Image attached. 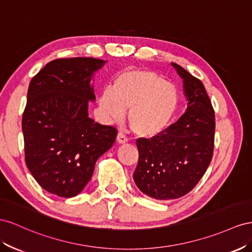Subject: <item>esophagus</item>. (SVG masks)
<instances>
[{
	"label": "esophagus",
	"instance_id": "34e87169",
	"mask_svg": "<svg viewBox=\"0 0 252 252\" xmlns=\"http://www.w3.org/2000/svg\"><path fill=\"white\" fill-rule=\"evenodd\" d=\"M116 140H117V142L119 143V145H125V143L127 142V138L122 133H118Z\"/></svg>",
	"mask_w": 252,
	"mask_h": 252
}]
</instances>
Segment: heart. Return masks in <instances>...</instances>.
I'll return each instance as SVG.
<instances>
[{
    "instance_id": "heart-1",
    "label": "heart",
    "mask_w": 252,
    "mask_h": 252,
    "mask_svg": "<svg viewBox=\"0 0 252 252\" xmlns=\"http://www.w3.org/2000/svg\"><path fill=\"white\" fill-rule=\"evenodd\" d=\"M179 96L173 84L146 68H128L105 89L99 106L106 119L119 121L128 111L131 130L142 138H154L167 131L178 109Z\"/></svg>"
}]
</instances>
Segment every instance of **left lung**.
<instances>
[{
  "label": "left lung",
  "instance_id": "obj_1",
  "mask_svg": "<svg viewBox=\"0 0 252 252\" xmlns=\"http://www.w3.org/2000/svg\"><path fill=\"white\" fill-rule=\"evenodd\" d=\"M183 79L187 109L183 116L157 137L137 139L138 163L134 182L146 195L176 199L190 192L210 164L215 119L203 82L176 63Z\"/></svg>",
  "mask_w": 252,
  "mask_h": 252
}]
</instances>
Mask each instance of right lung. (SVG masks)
Listing matches in <instances>:
<instances>
[{
	"label": "right lung",
	"instance_id": "1",
	"mask_svg": "<svg viewBox=\"0 0 252 252\" xmlns=\"http://www.w3.org/2000/svg\"><path fill=\"white\" fill-rule=\"evenodd\" d=\"M105 62L57 59L30 83L22 118L26 166L43 189L60 197L85 188L116 139V128L89 117V102L96 100L92 81Z\"/></svg>",
	"mask_w": 252,
	"mask_h": 252
}]
</instances>
